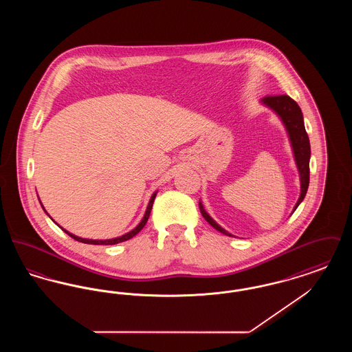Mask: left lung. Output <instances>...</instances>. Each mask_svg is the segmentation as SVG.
Returning <instances> with one entry per match:
<instances>
[{"label":"left lung","instance_id":"8db88e82","mask_svg":"<svg viewBox=\"0 0 352 352\" xmlns=\"http://www.w3.org/2000/svg\"><path fill=\"white\" fill-rule=\"evenodd\" d=\"M261 102L264 105H267L272 111L276 112V115L281 118V121L284 122L286 132L289 134V140L293 148V154H294V160H296V165L300 173V181H301V194L300 198L294 206V210L300 206V203L303 201L306 192H307V187H309V178H310V141H309V135L306 133L305 129V124H303V116H302L301 108L300 105L293 100L292 98H289L287 95H280V96H265ZM199 208H201V215L206 219L215 230H218L219 232L227 234V236H232L230 232H227L224 228H221L218 223L211 218L203 204L199 201Z\"/></svg>","mask_w":352,"mask_h":352}]
</instances>
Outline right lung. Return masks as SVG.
<instances>
[{
    "mask_svg": "<svg viewBox=\"0 0 352 352\" xmlns=\"http://www.w3.org/2000/svg\"><path fill=\"white\" fill-rule=\"evenodd\" d=\"M155 195H157V192H154L153 195H151V201H149V204H148V208H146V211H145V215H144V218L142 220L140 221V224L132 230L131 232H128V234H122V236H120V237H115V239H107V240H92V239H83V237H79V236H75V234H71V232H68L66 230H63L68 236H71L72 239H75L76 241H80V243H85V244H95V245H113V244H118V243H122V241H126V240H129V239H132L133 236L138 234L144 227H145V224H146V221H148V219H149V215H151V207H153V203H154V199H155ZM42 204V203H41ZM42 208H43V206H42ZM45 210V208H43Z\"/></svg>",
    "mask_w": 352,
    "mask_h": 352,
    "instance_id": "obj_1",
    "label": "right lung"
}]
</instances>
